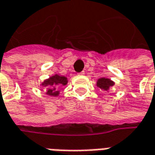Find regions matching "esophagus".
I'll use <instances>...</instances> for the list:
<instances>
[{"label":"esophagus","instance_id":"34e87169","mask_svg":"<svg viewBox=\"0 0 155 155\" xmlns=\"http://www.w3.org/2000/svg\"><path fill=\"white\" fill-rule=\"evenodd\" d=\"M79 74H81V75H82V74H84V71H81V72H80V73H79Z\"/></svg>","mask_w":155,"mask_h":155}]
</instances>
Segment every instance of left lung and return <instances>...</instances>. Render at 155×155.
Returning <instances> with one entry per match:
<instances>
[{
  "label": "left lung",
  "mask_w": 155,
  "mask_h": 155,
  "mask_svg": "<svg viewBox=\"0 0 155 155\" xmlns=\"http://www.w3.org/2000/svg\"><path fill=\"white\" fill-rule=\"evenodd\" d=\"M114 84V82L110 79H107V78H101L97 81L98 87L101 88V90H104V91H109Z\"/></svg>",
  "instance_id": "left-lung-1"
}]
</instances>
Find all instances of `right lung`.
<instances>
[{
	"label": "right lung",
	"instance_id": "add662e5",
	"mask_svg": "<svg viewBox=\"0 0 155 155\" xmlns=\"http://www.w3.org/2000/svg\"><path fill=\"white\" fill-rule=\"evenodd\" d=\"M67 78L64 76H61L59 74H54L53 76L50 77L48 80L42 83V85L45 87L48 88L46 91V94L50 96H57L59 94V91L58 89L60 85H65L67 84Z\"/></svg>",
	"mask_w": 155,
	"mask_h": 155
}]
</instances>
